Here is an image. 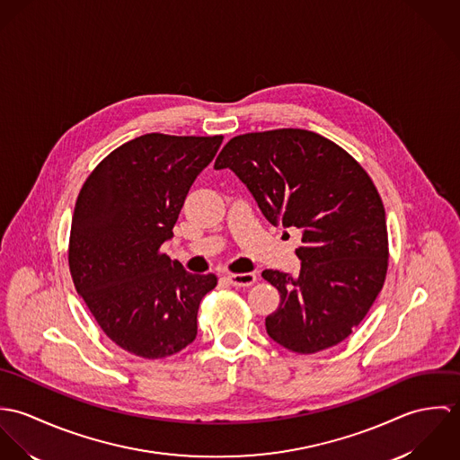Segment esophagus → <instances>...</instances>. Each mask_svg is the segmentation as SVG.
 I'll use <instances>...</instances> for the list:
<instances>
[{
    "label": "esophagus",
    "mask_w": 460,
    "mask_h": 460,
    "mask_svg": "<svg viewBox=\"0 0 460 460\" xmlns=\"http://www.w3.org/2000/svg\"><path fill=\"white\" fill-rule=\"evenodd\" d=\"M228 281L234 287H250L257 281V274L255 272H243V274H228Z\"/></svg>",
    "instance_id": "esophagus-1"
}]
</instances>
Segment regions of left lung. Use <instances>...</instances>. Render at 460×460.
Returning <instances> with one entry per match:
<instances>
[{
	"mask_svg": "<svg viewBox=\"0 0 460 460\" xmlns=\"http://www.w3.org/2000/svg\"><path fill=\"white\" fill-rule=\"evenodd\" d=\"M214 168L232 170L270 225L301 232L299 274L262 272L279 290L267 334L299 354L345 340L388 270L386 214L367 172L332 141L303 129L235 136Z\"/></svg>",
	"mask_w": 460,
	"mask_h": 460,
	"instance_id": "1",
	"label": "left lung"
}]
</instances>
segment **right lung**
Here are the masks:
<instances>
[{
    "mask_svg": "<svg viewBox=\"0 0 460 460\" xmlns=\"http://www.w3.org/2000/svg\"><path fill=\"white\" fill-rule=\"evenodd\" d=\"M223 136L143 134L113 150L75 201L68 265L97 324L131 354L159 359L197 338L199 301L217 285L161 253Z\"/></svg>",
    "mask_w": 460,
    "mask_h": 460,
    "instance_id": "right-lung-1",
    "label": "right lung"
}]
</instances>
